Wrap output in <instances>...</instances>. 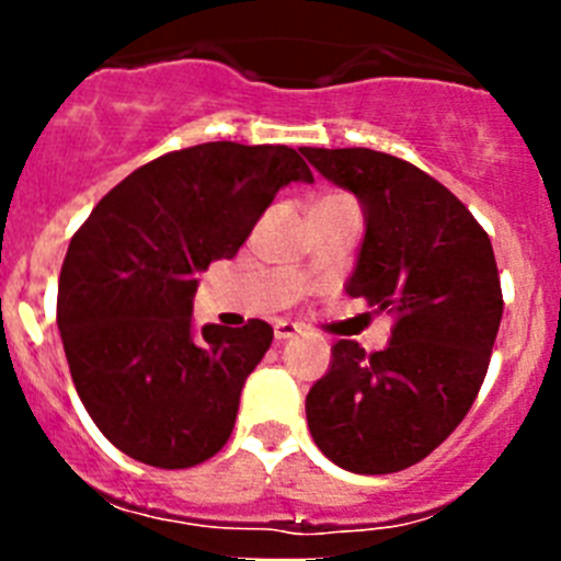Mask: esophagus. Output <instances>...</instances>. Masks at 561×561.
<instances>
[{
	"instance_id": "esophagus-1",
	"label": "esophagus",
	"mask_w": 561,
	"mask_h": 561,
	"mask_svg": "<svg viewBox=\"0 0 561 561\" xmlns=\"http://www.w3.org/2000/svg\"><path fill=\"white\" fill-rule=\"evenodd\" d=\"M297 334H300V325L286 323V320L275 323V340L277 342H286V340H291V336H297Z\"/></svg>"
}]
</instances>
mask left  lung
<instances>
[{"label": "left lung", "mask_w": 561, "mask_h": 561, "mask_svg": "<svg viewBox=\"0 0 561 561\" xmlns=\"http://www.w3.org/2000/svg\"><path fill=\"white\" fill-rule=\"evenodd\" d=\"M300 151L365 213L345 291L396 317L385 351L331 348L306 396L311 438L348 472H401L453 435L485 379L503 317L492 241L455 193L399 157Z\"/></svg>", "instance_id": "8db88e82"}]
</instances>
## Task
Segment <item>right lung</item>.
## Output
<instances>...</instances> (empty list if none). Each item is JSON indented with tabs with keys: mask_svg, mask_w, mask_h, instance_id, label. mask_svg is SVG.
<instances>
[{
	"mask_svg": "<svg viewBox=\"0 0 561 561\" xmlns=\"http://www.w3.org/2000/svg\"><path fill=\"white\" fill-rule=\"evenodd\" d=\"M289 182H314L289 146L205 142L137 168L69 241L58 331L83 408L128 458L187 469L236 424L272 325L193 331L196 275L232 257Z\"/></svg>",
	"mask_w": 561,
	"mask_h": 561,
	"instance_id": "1",
	"label": "right lung"
}]
</instances>
